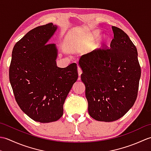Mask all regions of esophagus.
I'll use <instances>...</instances> for the list:
<instances>
[{
	"mask_svg": "<svg viewBox=\"0 0 151 151\" xmlns=\"http://www.w3.org/2000/svg\"><path fill=\"white\" fill-rule=\"evenodd\" d=\"M82 73V69H81L80 67H78V76H81ZM78 79H80V78H79Z\"/></svg>",
	"mask_w": 151,
	"mask_h": 151,
	"instance_id": "34e87169",
	"label": "esophagus"
}]
</instances>
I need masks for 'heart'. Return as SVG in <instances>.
Returning <instances> with one entry per match:
<instances>
[{"label": "heart", "mask_w": 151, "mask_h": 151, "mask_svg": "<svg viewBox=\"0 0 151 151\" xmlns=\"http://www.w3.org/2000/svg\"><path fill=\"white\" fill-rule=\"evenodd\" d=\"M99 32H95V37H97V36H99Z\"/></svg>", "instance_id": "obj_1"}]
</instances>
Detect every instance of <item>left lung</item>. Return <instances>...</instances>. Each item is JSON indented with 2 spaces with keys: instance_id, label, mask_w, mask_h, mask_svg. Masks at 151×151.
I'll return each mask as SVG.
<instances>
[{
  "instance_id": "left-lung-1",
  "label": "left lung",
  "mask_w": 151,
  "mask_h": 151,
  "mask_svg": "<svg viewBox=\"0 0 151 151\" xmlns=\"http://www.w3.org/2000/svg\"><path fill=\"white\" fill-rule=\"evenodd\" d=\"M111 28L110 48L104 45L79 60L89 114L104 122L119 119L133 106L141 77L136 46L121 28Z\"/></svg>"
}]
</instances>
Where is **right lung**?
Listing matches in <instances>:
<instances>
[{"label": "right lung", "mask_w": 151, "mask_h": 151, "mask_svg": "<svg viewBox=\"0 0 151 151\" xmlns=\"http://www.w3.org/2000/svg\"><path fill=\"white\" fill-rule=\"evenodd\" d=\"M52 23L40 26L17 41L12 50L9 82L22 111L40 123L58 120L63 104L78 79L75 63L57 67L55 45L47 41L56 30Z\"/></svg>", "instance_id": "right-lung-1"}]
</instances>
